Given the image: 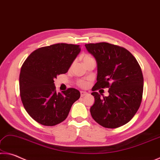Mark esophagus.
Segmentation results:
<instances>
[{"instance_id": "obj_1", "label": "esophagus", "mask_w": 160, "mask_h": 160, "mask_svg": "<svg viewBox=\"0 0 160 160\" xmlns=\"http://www.w3.org/2000/svg\"><path fill=\"white\" fill-rule=\"evenodd\" d=\"M80 93H81V96H82V97H83V96H84L88 94L87 92H86V91H81Z\"/></svg>"}]
</instances>
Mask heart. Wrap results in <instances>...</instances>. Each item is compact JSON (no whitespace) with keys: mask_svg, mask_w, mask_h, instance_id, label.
I'll return each instance as SVG.
<instances>
[{"mask_svg":"<svg viewBox=\"0 0 160 160\" xmlns=\"http://www.w3.org/2000/svg\"><path fill=\"white\" fill-rule=\"evenodd\" d=\"M92 59H93L92 57H91L88 55H84L83 57V61L84 64L86 62L91 61V60H92ZM78 84L81 87H86V86H87V83H86V82H83V81H79V82H78Z\"/></svg>","mask_w":160,"mask_h":160,"instance_id":"obj_1","label":"heart"}]
</instances>
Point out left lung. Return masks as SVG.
Wrapping results in <instances>:
<instances>
[{
    "label": "left lung",
    "mask_w": 160,
    "mask_h": 160,
    "mask_svg": "<svg viewBox=\"0 0 160 160\" xmlns=\"http://www.w3.org/2000/svg\"><path fill=\"white\" fill-rule=\"evenodd\" d=\"M85 47L97 64L91 116L104 128L122 126L132 118L142 101L144 81L140 65L129 51L114 44L100 42ZM105 87L109 88L108 97L101 98L94 91Z\"/></svg>",
    "instance_id": "obj_1"
}]
</instances>
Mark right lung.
<instances>
[{
  "label": "right lung",
  "instance_id": "right-lung-1",
  "mask_svg": "<svg viewBox=\"0 0 160 160\" xmlns=\"http://www.w3.org/2000/svg\"><path fill=\"white\" fill-rule=\"evenodd\" d=\"M81 48L59 43L32 52L21 67L20 97L28 113L40 124L53 126L67 118L72 104L80 98L79 91L68 88L57 93L54 78L68 72Z\"/></svg>",
  "mask_w": 160,
  "mask_h": 160
}]
</instances>
